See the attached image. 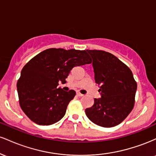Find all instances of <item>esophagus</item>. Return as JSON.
<instances>
[{
  "label": "esophagus",
  "instance_id": "obj_1",
  "mask_svg": "<svg viewBox=\"0 0 156 156\" xmlns=\"http://www.w3.org/2000/svg\"><path fill=\"white\" fill-rule=\"evenodd\" d=\"M77 95H78V97H83V94H81V93H80V92H77Z\"/></svg>",
  "mask_w": 156,
  "mask_h": 156
}]
</instances>
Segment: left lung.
<instances>
[{"mask_svg": "<svg viewBox=\"0 0 156 156\" xmlns=\"http://www.w3.org/2000/svg\"><path fill=\"white\" fill-rule=\"evenodd\" d=\"M92 58L95 82L100 86L101 98L85 110L94 124L111 128L128 116L135 103L137 84L129 67L112 53L87 50Z\"/></svg>", "mask_w": 156, "mask_h": 156, "instance_id": "left-lung-1", "label": "left lung"}]
</instances>
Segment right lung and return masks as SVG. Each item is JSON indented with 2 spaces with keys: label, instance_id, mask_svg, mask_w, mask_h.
Instances as JSON below:
<instances>
[{
  "label": "right lung",
  "instance_id": "right-lung-1",
  "mask_svg": "<svg viewBox=\"0 0 156 156\" xmlns=\"http://www.w3.org/2000/svg\"><path fill=\"white\" fill-rule=\"evenodd\" d=\"M92 63L86 51L50 48L31 58L23 68L17 83L20 105L34 122L49 125L59 121L76 95L58 87L73 67Z\"/></svg>",
  "mask_w": 156,
  "mask_h": 156
}]
</instances>
